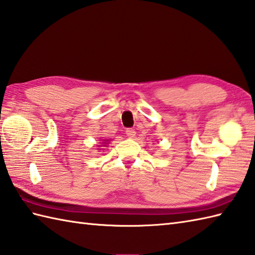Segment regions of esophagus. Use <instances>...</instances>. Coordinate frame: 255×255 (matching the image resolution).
Masks as SVG:
<instances>
[{"mask_svg": "<svg viewBox=\"0 0 255 255\" xmlns=\"http://www.w3.org/2000/svg\"><path fill=\"white\" fill-rule=\"evenodd\" d=\"M126 134H127V136L132 138V137L135 136V134H136V132H135L134 128H127L126 129Z\"/></svg>", "mask_w": 255, "mask_h": 255, "instance_id": "esophagus-1", "label": "esophagus"}]
</instances>
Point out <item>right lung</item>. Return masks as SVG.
<instances>
[{"mask_svg": "<svg viewBox=\"0 0 255 255\" xmlns=\"http://www.w3.org/2000/svg\"><path fill=\"white\" fill-rule=\"evenodd\" d=\"M104 143H106V142H104ZM106 144H107V143H106Z\"/></svg>", "mask_w": 255, "mask_h": 255, "instance_id": "add662e5", "label": "right lung"}]
</instances>
